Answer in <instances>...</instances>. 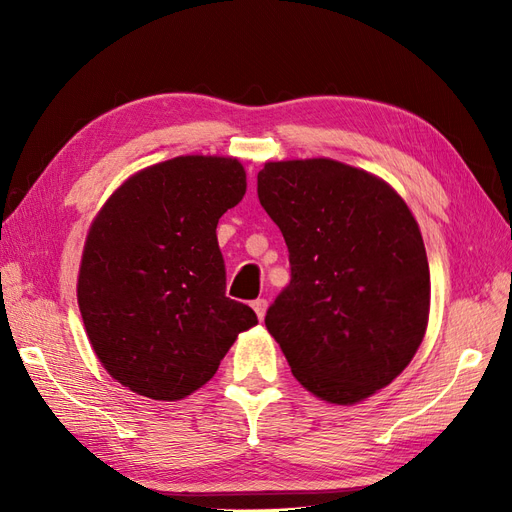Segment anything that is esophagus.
I'll use <instances>...</instances> for the list:
<instances>
[{"label":"esophagus","instance_id":"obj_1","mask_svg":"<svg viewBox=\"0 0 512 512\" xmlns=\"http://www.w3.org/2000/svg\"><path fill=\"white\" fill-rule=\"evenodd\" d=\"M252 307H254V312H256V316H258V320L265 318V314H267V299H256V301H252Z\"/></svg>","mask_w":512,"mask_h":512}]
</instances>
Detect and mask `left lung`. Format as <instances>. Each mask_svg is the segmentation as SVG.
Listing matches in <instances>:
<instances>
[{"mask_svg": "<svg viewBox=\"0 0 512 512\" xmlns=\"http://www.w3.org/2000/svg\"><path fill=\"white\" fill-rule=\"evenodd\" d=\"M258 200L290 254V284L265 324L292 376L339 406L384 389L429 318V265L410 209L382 179L324 158L265 164Z\"/></svg>", "mask_w": 512, "mask_h": 512, "instance_id": "left-lung-1", "label": "left lung"}]
</instances>
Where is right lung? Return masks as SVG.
<instances>
[{"label":"right lung","mask_w":512,"mask_h":512,"mask_svg":"<svg viewBox=\"0 0 512 512\" xmlns=\"http://www.w3.org/2000/svg\"><path fill=\"white\" fill-rule=\"evenodd\" d=\"M232 158L149 166L108 198L87 235L79 307L100 363L160 401L194 393L258 318L226 297L215 228L245 194Z\"/></svg>","instance_id":"add662e5"}]
</instances>
